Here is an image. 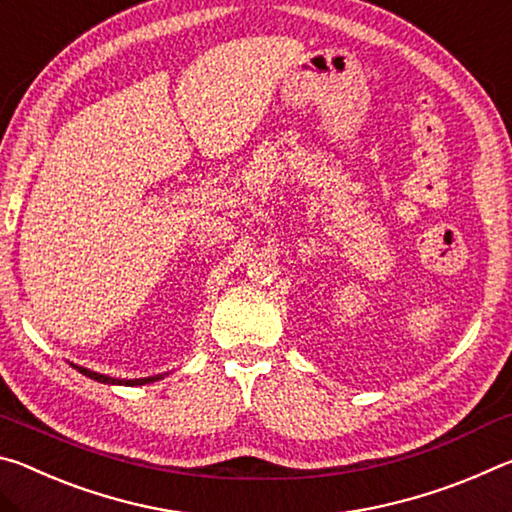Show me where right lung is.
Returning <instances> with one entry per match:
<instances>
[{
  "mask_svg": "<svg viewBox=\"0 0 512 512\" xmlns=\"http://www.w3.org/2000/svg\"><path fill=\"white\" fill-rule=\"evenodd\" d=\"M72 368H76L81 372V375L90 377L94 381H101V384H112V386H144V384H151V381H158L164 375H169V372H164V375H153V377H140V379H117V377H108V375H101V372H94L90 368H83V366H76L72 363Z\"/></svg>",
  "mask_w": 512,
  "mask_h": 512,
  "instance_id": "right-lung-1",
  "label": "right lung"
}]
</instances>
